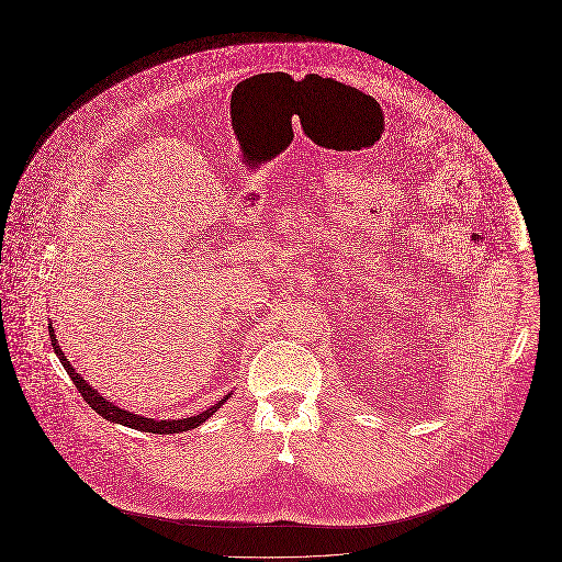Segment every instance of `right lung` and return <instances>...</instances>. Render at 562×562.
<instances>
[{
  "label": "right lung",
  "mask_w": 562,
  "mask_h": 562,
  "mask_svg": "<svg viewBox=\"0 0 562 562\" xmlns=\"http://www.w3.org/2000/svg\"><path fill=\"white\" fill-rule=\"evenodd\" d=\"M48 333H50L54 353L58 356L60 364L65 367V371H67V374L71 376V381L76 383V387H78L81 398L88 402V404H90V406H92V408H94L103 419L113 422V424H120V426H126V428L138 429V431H151V434H179V431H188V429L202 426L209 417H213L214 413L223 406V402H227L232 398V394H227L225 398H221V401L216 402V404L211 406V408L202 411L200 415L188 417V419H158V422H156V419H149V417H143V415H134L131 411H124V408L115 406V404H113V402H109L105 396H101L94 387H90V385L83 381V376H80V373H76V369H74V367L69 364V360H67V356L63 353V349H60L58 341H56L53 324L48 326Z\"/></svg>",
  "instance_id": "add662e5"
}]
</instances>
